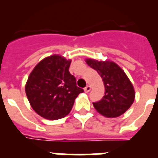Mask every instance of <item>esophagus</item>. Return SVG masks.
<instances>
[{
    "instance_id": "esophagus-1",
    "label": "esophagus",
    "mask_w": 158,
    "mask_h": 158,
    "mask_svg": "<svg viewBox=\"0 0 158 158\" xmlns=\"http://www.w3.org/2000/svg\"><path fill=\"white\" fill-rule=\"evenodd\" d=\"M90 90H91V87H90L89 85H87L85 88V89H84V91H85V93H89Z\"/></svg>"
}]
</instances>
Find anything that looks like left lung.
Wrapping results in <instances>:
<instances>
[{"label":"left lung","instance_id":"obj_1","mask_svg":"<svg viewBox=\"0 0 158 158\" xmlns=\"http://www.w3.org/2000/svg\"><path fill=\"white\" fill-rule=\"evenodd\" d=\"M85 62L98 72L105 88L102 100L93 103L96 111L107 118H115L126 112L135 101V92L123 69L110 60L86 58Z\"/></svg>","mask_w":158,"mask_h":158}]
</instances>
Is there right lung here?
<instances>
[{
	"label": "right lung",
	"instance_id": "right-lung-1",
	"mask_svg": "<svg viewBox=\"0 0 158 158\" xmlns=\"http://www.w3.org/2000/svg\"><path fill=\"white\" fill-rule=\"evenodd\" d=\"M70 63L71 59L53 54L41 60L31 72L25 93L31 107L43 118H64L70 112L75 99L84 92L69 73Z\"/></svg>",
	"mask_w": 158,
	"mask_h": 158
}]
</instances>
